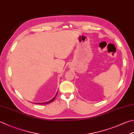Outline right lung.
<instances>
[{
    "label": "right lung",
    "mask_w": 134,
    "mask_h": 134,
    "mask_svg": "<svg viewBox=\"0 0 134 134\" xmlns=\"http://www.w3.org/2000/svg\"><path fill=\"white\" fill-rule=\"evenodd\" d=\"M57 94V93H56V95H55V96L54 97V98H53V99H52V100H49V101H48V102H43V103H35V104H48V103H51V102H53V101L54 100V99H55V98H56Z\"/></svg>",
    "instance_id": "1"
}]
</instances>
